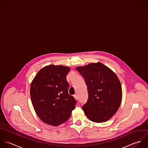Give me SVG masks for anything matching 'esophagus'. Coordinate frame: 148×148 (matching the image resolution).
I'll use <instances>...</instances> for the list:
<instances>
[{"label":"esophagus","mask_w":148,"mask_h":148,"mask_svg":"<svg viewBox=\"0 0 148 148\" xmlns=\"http://www.w3.org/2000/svg\"><path fill=\"white\" fill-rule=\"evenodd\" d=\"M74 98H75V99L77 100H78V96H77V95H74Z\"/></svg>","instance_id":"34e87169"}]
</instances>
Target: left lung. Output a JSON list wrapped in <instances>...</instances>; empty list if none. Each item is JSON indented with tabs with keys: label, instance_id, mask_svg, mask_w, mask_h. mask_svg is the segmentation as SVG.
I'll return each instance as SVG.
<instances>
[{
	"label": "left lung",
	"instance_id": "1",
	"mask_svg": "<svg viewBox=\"0 0 148 148\" xmlns=\"http://www.w3.org/2000/svg\"><path fill=\"white\" fill-rule=\"evenodd\" d=\"M87 85L88 99L82 106L85 115L96 123L107 121L118 111L122 90L117 75L100 62L77 67Z\"/></svg>",
	"mask_w": 148,
	"mask_h": 148
}]
</instances>
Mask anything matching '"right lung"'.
I'll use <instances>...</instances> for the list:
<instances>
[{
	"mask_svg": "<svg viewBox=\"0 0 148 148\" xmlns=\"http://www.w3.org/2000/svg\"><path fill=\"white\" fill-rule=\"evenodd\" d=\"M70 69L62 65L42 68L30 85L32 103L39 118L54 126L66 122L74 110L77 101L69 94L66 75Z\"/></svg>",
	"mask_w": 148,
	"mask_h": 148,
	"instance_id": "add662e5",
	"label": "right lung"
}]
</instances>
